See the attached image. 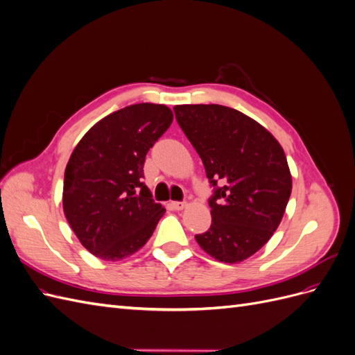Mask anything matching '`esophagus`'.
Segmentation results:
<instances>
[{"mask_svg": "<svg viewBox=\"0 0 355 355\" xmlns=\"http://www.w3.org/2000/svg\"><path fill=\"white\" fill-rule=\"evenodd\" d=\"M185 206H187L185 201H171L170 202V207L175 209V210H182Z\"/></svg>", "mask_w": 355, "mask_h": 355, "instance_id": "obj_1", "label": "esophagus"}]
</instances>
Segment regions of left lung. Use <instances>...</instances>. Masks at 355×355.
Returning a JSON list of instances; mask_svg holds the SVG:
<instances>
[{"instance_id":"obj_1","label":"left lung","mask_w":355,"mask_h":355,"mask_svg":"<svg viewBox=\"0 0 355 355\" xmlns=\"http://www.w3.org/2000/svg\"><path fill=\"white\" fill-rule=\"evenodd\" d=\"M173 111L213 187L211 225L196 240L214 259L241 262L283 219L292 192L283 148L259 123L228 106L178 105Z\"/></svg>"}]
</instances>
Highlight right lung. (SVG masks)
Returning a JSON list of instances; mask_svg holds the SVG:
<instances>
[{"label": "right lung", "mask_w": 355, "mask_h": 355, "mask_svg": "<svg viewBox=\"0 0 355 355\" xmlns=\"http://www.w3.org/2000/svg\"><path fill=\"white\" fill-rule=\"evenodd\" d=\"M173 121L166 105L136 103L84 135L67 164L63 211L81 244L103 261L133 254L166 209L144 184L145 157Z\"/></svg>", "instance_id": "add662e5"}]
</instances>
